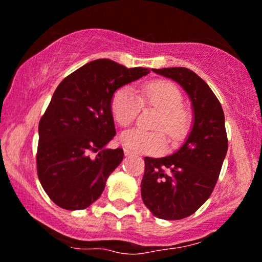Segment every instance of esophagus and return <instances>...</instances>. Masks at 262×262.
<instances>
[{"mask_svg": "<svg viewBox=\"0 0 262 262\" xmlns=\"http://www.w3.org/2000/svg\"><path fill=\"white\" fill-rule=\"evenodd\" d=\"M124 154H125V156H133V152H132L130 149H128V148H125V149H124Z\"/></svg>", "mask_w": 262, "mask_h": 262, "instance_id": "esophagus-1", "label": "esophagus"}]
</instances>
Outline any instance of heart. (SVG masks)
<instances>
[{
    "label": "heart",
    "mask_w": 262,
    "mask_h": 262,
    "mask_svg": "<svg viewBox=\"0 0 262 262\" xmlns=\"http://www.w3.org/2000/svg\"><path fill=\"white\" fill-rule=\"evenodd\" d=\"M142 105L153 106L161 112L152 125L157 130L130 129L124 132L120 140L128 149L136 153L158 154L163 152L166 147L162 131L167 134L170 142L174 143L183 138L188 130L191 118L183 108L182 93L173 84L164 81L149 82L139 90V96L130 88H122L113 96V117L119 125L129 126L137 119Z\"/></svg>",
    "instance_id": "obj_1"
}]
</instances>
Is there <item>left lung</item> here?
<instances>
[{"label": "left lung", "mask_w": 262, "mask_h": 262, "mask_svg": "<svg viewBox=\"0 0 262 262\" xmlns=\"http://www.w3.org/2000/svg\"><path fill=\"white\" fill-rule=\"evenodd\" d=\"M187 93L193 122L180 149L162 158H144L142 200L153 216L182 220L211 196L227 153L225 114L211 88L186 68L152 69Z\"/></svg>", "instance_id": "1"}]
</instances>
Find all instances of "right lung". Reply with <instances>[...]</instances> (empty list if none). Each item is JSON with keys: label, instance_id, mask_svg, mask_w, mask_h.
Returning <instances> with one entry per match:
<instances>
[{"label": "right lung", "instance_id": "obj_1", "mask_svg": "<svg viewBox=\"0 0 262 262\" xmlns=\"http://www.w3.org/2000/svg\"><path fill=\"white\" fill-rule=\"evenodd\" d=\"M149 74L99 59L59 84L38 124L37 176L59 207L84 210L103 193L106 180L123 161V149H109L115 125L112 100L119 88Z\"/></svg>", "mask_w": 262, "mask_h": 262}]
</instances>
